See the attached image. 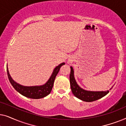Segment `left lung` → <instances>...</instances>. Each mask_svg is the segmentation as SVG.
<instances>
[{"label": "left lung", "mask_w": 126, "mask_h": 126, "mask_svg": "<svg viewBox=\"0 0 126 126\" xmlns=\"http://www.w3.org/2000/svg\"><path fill=\"white\" fill-rule=\"evenodd\" d=\"M70 84L72 92L76 97L84 101L91 102L104 97L109 93V91H90L82 89L77 84L74 76V70L70 66ZM112 88H111L110 90Z\"/></svg>", "instance_id": "left-lung-1"}]
</instances>
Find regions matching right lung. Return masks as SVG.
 <instances>
[{
    "mask_svg": "<svg viewBox=\"0 0 126 126\" xmlns=\"http://www.w3.org/2000/svg\"><path fill=\"white\" fill-rule=\"evenodd\" d=\"M65 65L64 63H63L56 66L53 70V72L51 74L50 77L45 84L39 86H31V87H27V86H23L20 84L17 83L14 80L12 79L10 76L8 71V69L7 66V72L8 77L9 79L10 83L14 88L15 90L18 92L22 95L30 99H38L43 98L45 96H47L51 92L52 89L53 84H54V80L56 79V76L59 72L60 68Z\"/></svg>",
    "mask_w": 126,
    "mask_h": 126,
    "instance_id": "1",
    "label": "right lung"
}]
</instances>
